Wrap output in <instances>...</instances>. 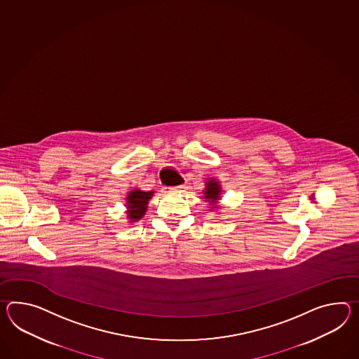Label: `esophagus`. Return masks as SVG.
<instances>
[{
  "instance_id": "obj_1",
  "label": "esophagus",
  "mask_w": 359,
  "mask_h": 359,
  "mask_svg": "<svg viewBox=\"0 0 359 359\" xmlns=\"http://www.w3.org/2000/svg\"><path fill=\"white\" fill-rule=\"evenodd\" d=\"M184 185H176V187H163V192L171 193V192H180L183 191Z\"/></svg>"
}]
</instances>
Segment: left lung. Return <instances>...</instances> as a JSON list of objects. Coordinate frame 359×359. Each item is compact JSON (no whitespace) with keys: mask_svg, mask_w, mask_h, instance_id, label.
Wrapping results in <instances>:
<instances>
[{"mask_svg":"<svg viewBox=\"0 0 359 359\" xmlns=\"http://www.w3.org/2000/svg\"><path fill=\"white\" fill-rule=\"evenodd\" d=\"M208 188L205 191V197L206 200H210V202H215L219 198V192H220V188H219V184L214 180L208 182Z\"/></svg>","mask_w":359,"mask_h":359,"instance_id":"left-lung-1","label":"left lung"}]
</instances>
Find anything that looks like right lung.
<instances>
[{"mask_svg": "<svg viewBox=\"0 0 359 359\" xmlns=\"http://www.w3.org/2000/svg\"><path fill=\"white\" fill-rule=\"evenodd\" d=\"M153 192H141L139 189L130 192L128 198H127V208L128 210V218L131 219V222L139 220L141 217H144L145 211H147V205L148 201L151 198Z\"/></svg>", "mask_w": 359, "mask_h": 359, "instance_id": "obj_1", "label": "right lung"}]
</instances>
